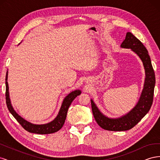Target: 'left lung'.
Wrapping results in <instances>:
<instances>
[{"mask_svg":"<svg viewBox=\"0 0 160 160\" xmlns=\"http://www.w3.org/2000/svg\"><path fill=\"white\" fill-rule=\"evenodd\" d=\"M121 47L123 49H130L139 57L143 62L146 76L143 88L137 104L128 113L119 118H111L106 116L99 109L93 100L91 99L92 111L97 123L101 128L115 132L127 131L132 129L148 113L153 103L156 84V77L151 59L148 50L142 42L132 33L128 32Z\"/></svg>","mask_w":160,"mask_h":160,"instance_id":"8db88e82","label":"left lung"}]
</instances>
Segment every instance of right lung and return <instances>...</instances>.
Masks as SVG:
<instances>
[{"mask_svg":"<svg viewBox=\"0 0 160 160\" xmlns=\"http://www.w3.org/2000/svg\"><path fill=\"white\" fill-rule=\"evenodd\" d=\"M8 71L6 74L5 79V84H6V103L8 109L10 111V113L13 115V117L15 118L17 122L20 123L22 127L27 130V132L33 133L37 134H49L58 132L60 130L62 127L63 126L65 123L67 111L71 105L72 101L75 99L76 97L79 95L81 93V91L79 89H77L71 91L64 98L62 103L61 104V108L59 109L57 117L51 121V122L45 123V124H34L29 122H28L26 119L22 118L21 116L19 115L16 111L14 109L12 105L11 104V101L9 96V91H8Z\"/></svg>","mask_w":160,"mask_h":160,"instance_id":"add662e5","label":"right lung"}]
</instances>
